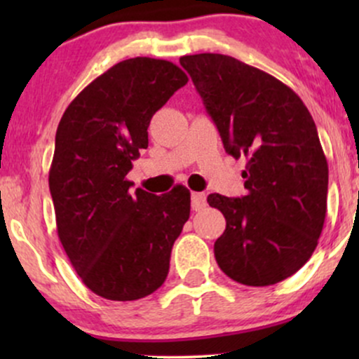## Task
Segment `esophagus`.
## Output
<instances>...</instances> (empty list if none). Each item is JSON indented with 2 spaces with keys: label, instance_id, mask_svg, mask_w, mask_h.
Wrapping results in <instances>:
<instances>
[{
  "label": "esophagus",
  "instance_id": "obj_1",
  "mask_svg": "<svg viewBox=\"0 0 359 359\" xmlns=\"http://www.w3.org/2000/svg\"><path fill=\"white\" fill-rule=\"evenodd\" d=\"M191 203H192L194 211H201V209L205 208V204H208V201H205V194H203V192H192Z\"/></svg>",
  "mask_w": 359,
  "mask_h": 359
}]
</instances>
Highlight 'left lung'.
I'll list each match as a JSON object with an SVG mask.
<instances>
[{
	"instance_id": "obj_1",
	"label": "left lung",
	"mask_w": 359,
	"mask_h": 359,
	"mask_svg": "<svg viewBox=\"0 0 359 359\" xmlns=\"http://www.w3.org/2000/svg\"><path fill=\"white\" fill-rule=\"evenodd\" d=\"M180 65L226 151L248 160L246 196L208 197L226 217L214 243L217 265L243 285L282 282L312 257L327 209L329 168L314 119L288 86L234 57L197 53Z\"/></svg>"
}]
</instances>
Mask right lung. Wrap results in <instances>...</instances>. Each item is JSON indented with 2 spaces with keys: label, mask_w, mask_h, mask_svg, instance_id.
<instances>
[{
  "label": "right lung",
  "mask_w": 359,
  "mask_h": 359,
  "mask_svg": "<svg viewBox=\"0 0 359 359\" xmlns=\"http://www.w3.org/2000/svg\"><path fill=\"white\" fill-rule=\"evenodd\" d=\"M187 81L168 60H123L81 90L57 128L48 174L57 233L84 285L108 300L143 299L165 282L191 214L189 189L154 196L126 180L151 116Z\"/></svg>",
  "instance_id": "add662e5"
}]
</instances>
